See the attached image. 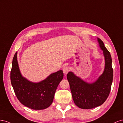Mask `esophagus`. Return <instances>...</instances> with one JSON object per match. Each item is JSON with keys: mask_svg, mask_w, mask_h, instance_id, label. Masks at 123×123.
Listing matches in <instances>:
<instances>
[{"mask_svg": "<svg viewBox=\"0 0 123 123\" xmlns=\"http://www.w3.org/2000/svg\"><path fill=\"white\" fill-rule=\"evenodd\" d=\"M70 71V68L68 67V66H64L63 68V73L65 75H66Z\"/></svg>", "mask_w": 123, "mask_h": 123, "instance_id": "1", "label": "esophagus"}]
</instances>
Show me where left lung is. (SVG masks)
Instances as JSON below:
<instances>
[{
  "label": "left lung",
  "instance_id": "left-lung-1",
  "mask_svg": "<svg viewBox=\"0 0 123 123\" xmlns=\"http://www.w3.org/2000/svg\"><path fill=\"white\" fill-rule=\"evenodd\" d=\"M99 46L103 50L105 68L102 75L96 81L89 83L76 76L73 72L67 74L72 97L77 107L83 109L94 108L104 104L110 94L113 80V72L110 52L103 42L97 38Z\"/></svg>",
  "mask_w": 123,
  "mask_h": 123
}]
</instances>
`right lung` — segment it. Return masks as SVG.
Wrapping results in <instances>:
<instances>
[{
    "mask_svg": "<svg viewBox=\"0 0 123 123\" xmlns=\"http://www.w3.org/2000/svg\"><path fill=\"white\" fill-rule=\"evenodd\" d=\"M17 53L16 52L13 59L10 79L17 99L24 106L33 110L48 108L53 101L56 89L63 78V72L60 70L43 81L30 82L21 74Z\"/></svg>",
    "mask_w": 123,
    "mask_h": 123,
    "instance_id": "right-lung-1",
    "label": "right lung"
}]
</instances>
